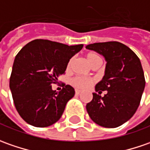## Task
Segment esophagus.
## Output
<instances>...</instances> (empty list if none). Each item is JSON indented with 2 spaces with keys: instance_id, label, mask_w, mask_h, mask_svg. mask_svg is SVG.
<instances>
[{
  "instance_id": "obj_1",
  "label": "esophagus",
  "mask_w": 150,
  "mask_h": 150,
  "mask_svg": "<svg viewBox=\"0 0 150 150\" xmlns=\"http://www.w3.org/2000/svg\"><path fill=\"white\" fill-rule=\"evenodd\" d=\"M80 92H81V91H80V90H75V94H76V95H80Z\"/></svg>"
}]
</instances>
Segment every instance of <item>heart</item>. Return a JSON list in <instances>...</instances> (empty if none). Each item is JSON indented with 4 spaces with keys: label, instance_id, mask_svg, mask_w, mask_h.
<instances>
[{
    "label": "heart",
    "instance_id": "obj_1",
    "mask_svg": "<svg viewBox=\"0 0 150 150\" xmlns=\"http://www.w3.org/2000/svg\"><path fill=\"white\" fill-rule=\"evenodd\" d=\"M86 59L88 60V62L92 65V64L96 61L97 59H100V57L99 56V54H96V52H88L86 54ZM72 61L73 59H70L67 65H66V70H70V67H71V64H72ZM94 83V80L91 79V78H87V77H82V76H76L75 78H73L71 80V85L73 86H75V88H78V89H81V90H84V89H87L89 88L90 86L92 85V84Z\"/></svg>",
    "mask_w": 150,
    "mask_h": 150
}]
</instances>
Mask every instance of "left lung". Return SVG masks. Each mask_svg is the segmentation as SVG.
<instances>
[{"label":"left lung","mask_w":150,"mask_h":150,"mask_svg":"<svg viewBox=\"0 0 150 150\" xmlns=\"http://www.w3.org/2000/svg\"><path fill=\"white\" fill-rule=\"evenodd\" d=\"M101 54L107 61L103 80L96 85L99 93H93L86 105L91 119L105 128H116L128 121L136 112L145 86L142 65L136 54L118 41L94 43L86 45Z\"/></svg>","instance_id":"left-lung-1"}]
</instances>
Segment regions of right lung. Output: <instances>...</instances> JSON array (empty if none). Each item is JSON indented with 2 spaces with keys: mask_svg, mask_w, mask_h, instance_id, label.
Listing matches in <instances>:
<instances>
[{
  "mask_svg": "<svg viewBox=\"0 0 150 150\" xmlns=\"http://www.w3.org/2000/svg\"><path fill=\"white\" fill-rule=\"evenodd\" d=\"M82 47V44L67 45L38 39L29 42L16 54L10 89L16 110L29 125L44 128L60 119L75 90L63 84L56 93L51 85L65 74L68 61Z\"/></svg>",
  "mask_w": 150,
  "mask_h": 150,
  "instance_id": "add662e5",
  "label": "right lung"
}]
</instances>
